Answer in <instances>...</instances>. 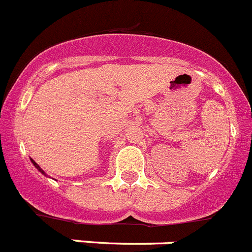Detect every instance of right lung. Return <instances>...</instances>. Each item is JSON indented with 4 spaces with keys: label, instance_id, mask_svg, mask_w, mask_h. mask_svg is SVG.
<instances>
[{
    "label": "right lung",
    "instance_id": "obj_1",
    "mask_svg": "<svg viewBox=\"0 0 252 252\" xmlns=\"http://www.w3.org/2000/svg\"><path fill=\"white\" fill-rule=\"evenodd\" d=\"M31 161H32V163H33V165H34V166H35V167H36V168H38V171H40V172H41V173H43V175H45V172H44V171H43V170H41V168H40V167H39V165H38V163H36V162H35V161H34V160H33V158H31ZM45 176H46V175H45Z\"/></svg>",
    "mask_w": 252,
    "mask_h": 252
}]
</instances>
